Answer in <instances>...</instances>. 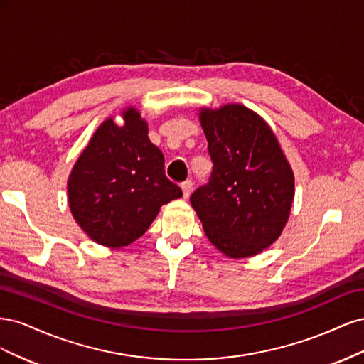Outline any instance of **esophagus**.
<instances>
[{
	"mask_svg": "<svg viewBox=\"0 0 364 364\" xmlns=\"http://www.w3.org/2000/svg\"><path fill=\"white\" fill-rule=\"evenodd\" d=\"M181 188H182V193H183L185 199H188L190 194H191V190H193V182H191V181L182 182V183H181Z\"/></svg>",
	"mask_w": 364,
	"mask_h": 364,
	"instance_id": "esophagus-1",
	"label": "esophagus"
}]
</instances>
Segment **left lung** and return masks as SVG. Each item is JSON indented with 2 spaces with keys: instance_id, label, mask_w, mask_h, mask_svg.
Wrapping results in <instances>:
<instances>
[{
  "instance_id": "8db88e82",
  "label": "left lung",
  "mask_w": 364,
  "mask_h": 364,
  "mask_svg": "<svg viewBox=\"0 0 364 364\" xmlns=\"http://www.w3.org/2000/svg\"><path fill=\"white\" fill-rule=\"evenodd\" d=\"M200 123L213 171L190 202L218 250L230 258L257 255L287 223L293 171L272 129L250 109H202Z\"/></svg>"
}]
</instances>
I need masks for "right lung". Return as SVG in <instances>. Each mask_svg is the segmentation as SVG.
<instances>
[{
    "label": "right lung",
    "instance_id": "obj_1",
    "mask_svg": "<svg viewBox=\"0 0 364 364\" xmlns=\"http://www.w3.org/2000/svg\"><path fill=\"white\" fill-rule=\"evenodd\" d=\"M124 126L112 118L97 129L68 181L75 222L95 243L123 247L146 232L159 208L182 190L167 179L162 151L147 136V123L129 107Z\"/></svg>",
    "mask_w": 364,
    "mask_h": 364
}]
</instances>
